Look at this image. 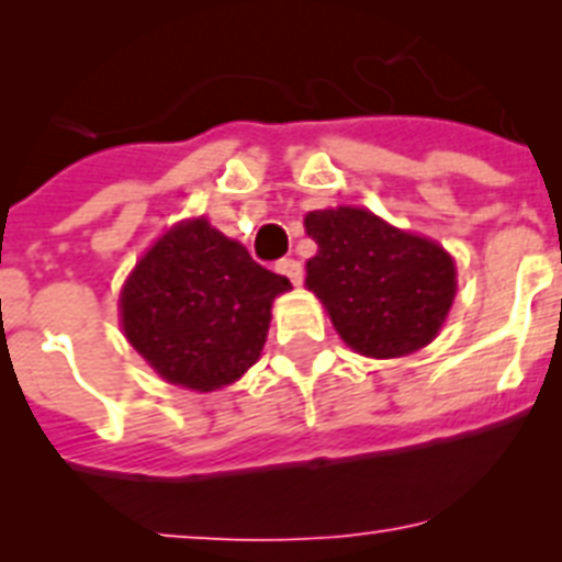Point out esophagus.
Here are the masks:
<instances>
[{"instance_id": "1", "label": "esophagus", "mask_w": 562, "mask_h": 562, "mask_svg": "<svg viewBox=\"0 0 562 562\" xmlns=\"http://www.w3.org/2000/svg\"><path fill=\"white\" fill-rule=\"evenodd\" d=\"M277 271L285 273V277L294 282V285H300V282H303V265H300L297 259H282V262L277 265Z\"/></svg>"}]
</instances>
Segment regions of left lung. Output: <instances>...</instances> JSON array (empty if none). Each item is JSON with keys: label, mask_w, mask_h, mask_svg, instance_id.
Listing matches in <instances>:
<instances>
[{"label": "left lung", "mask_w": 562, "mask_h": 562, "mask_svg": "<svg viewBox=\"0 0 562 562\" xmlns=\"http://www.w3.org/2000/svg\"><path fill=\"white\" fill-rule=\"evenodd\" d=\"M306 233L317 241L306 285L347 347L370 359H400L431 344L458 291L443 247L361 206L308 212Z\"/></svg>", "instance_id": "8db88e82"}]
</instances>
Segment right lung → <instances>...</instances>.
Masks as SVG:
<instances>
[{
  "label": "right lung",
  "instance_id": "add662e5",
  "mask_svg": "<svg viewBox=\"0 0 562 562\" xmlns=\"http://www.w3.org/2000/svg\"><path fill=\"white\" fill-rule=\"evenodd\" d=\"M291 282L206 218L180 221L136 262L119 315L139 356L171 384L218 391L254 368L273 297Z\"/></svg>",
  "mask_w": 562,
  "mask_h": 562
}]
</instances>
